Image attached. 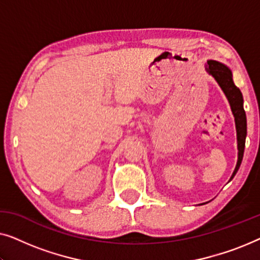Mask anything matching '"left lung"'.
Returning a JSON list of instances; mask_svg holds the SVG:
<instances>
[{
	"label": "left lung",
	"mask_w": 260,
	"mask_h": 260,
	"mask_svg": "<svg viewBox=\"0 0 260 260\" xmlns=\"http://www.w3.org/2000/svg\"><path fill=\"white\" fill-rule=\"evenodd\" d=\"M208 66L206 67V71L209 76L214 78L216 83L225 93L227 101L230 103L231 111L233 113L234 122H236L237 130V144H238V159L236 168L231 176L230 181L236 176V174L239 169L243 161L244 149H245V140L247 135V123H246V113L244 110V98L239 88L236 86L233 81L232 71L230 67H227L225 63L216 61V60H208Z\"/></svg>",
	"instance_id": "1"
}]
</instances>
